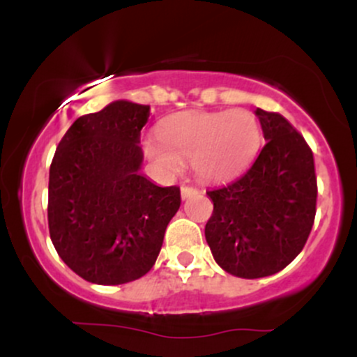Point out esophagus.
I'll return each instance as SVG.
<instances>
[{"mask_svg": "<svg viewBox=\"0 0 357 357\" xmlns=\"http://www.w3.org/2000/svg\"><path fill=\"white\" fill-rule=\"evenodd\" d=\"M196 192H198V190H196V188H191V186H181V198H183V199L190 198V196L196 195Z\"/></svg>", "mask_w": 357, "mask_h": 357, "instance_id": "obj_1", "label": "esophagus"}]
</instances>
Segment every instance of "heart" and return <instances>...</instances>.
I'll list each match as a JSON object with an SVG mask.
<instances>
[{"instance_id":"heart-1","label":"heart","mask_w":357,"mask_h":357,"mask_svg":"<svg viewBox=\"0 0 357 357\" xmlns=\"http://www.w3.org/2000/svg\"><path fill=\"white\" fill-rule=\"evenodd\" d=\"M260 144V124L252 112L221 110L171 116L161 136L146 139L144 149L165 173H178L188 161L203 179L223 181L252 165Z\"/></svg>"}]
</instances>
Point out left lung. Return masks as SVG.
Here are the masks:
<instances>
[{"label": "left lung", "instance_id": "obj_1", "mask_svg": "<svg viewBox=\"0 0 357 357\" xmlns=\"http://www.w3.org/2000/svg\"><path fill=\"white\" fill-rule=\"evenodd\" d=\"M265 146L235 181L206 191L213 215L204 228L213 258L241 278L284 270L304 248L315 218L314 154L284 116L255 110Z\"/></svg>", "mask_w": 357, "mask_h": 357}]
</instances>
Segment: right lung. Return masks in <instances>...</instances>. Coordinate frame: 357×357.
Instances as JSON below:
<instances>
[{
    "label": "right lung",
    "instance_id": "obj_1",
    "mask_svg": "<svg viewBox=\"0 0 357 357\" xmlns=\"http://www.w3.org/2000/svg\"><path fill=\"white\" fill-rule=\"evenodd\" d=\"M149 105L116 100L77 119L48 179V230L61 260L84 280L127 284L146 275L181 204L178 186L139 173Z\"/></svg>",
    "mask_w": 357,
    "mask_h": 357
}]
</instances>
